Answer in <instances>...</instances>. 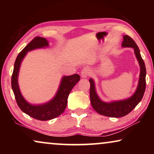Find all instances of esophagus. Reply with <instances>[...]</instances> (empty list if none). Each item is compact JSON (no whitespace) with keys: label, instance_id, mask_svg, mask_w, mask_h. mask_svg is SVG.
<instances>
[{"label":"esophagus","instance_id":"obj_1","mask_svg":"<svg viewBox=\"0 0 154 154\" xmlns=\"http://www.w3.org/2000/svg\"><path fill=\"white\" fill-rule=\"evenodd\" d=\"M91 73L92 71L90 70V68H88V67H85V68H83L81 71V76L82 78H87L91 74Z\"/></svg>","mask_w":154,"mask_h":154}]
</instances>
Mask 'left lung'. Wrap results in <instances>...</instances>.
Wrapping results in <instances>:
<instances>
[{
  "label": "left lung",
  "instance_id": "obj_1",
  "mask_svg": "<svg viewBox=\"0 0 154 154\" xmlns=\"http://www.w3.org/2000/svg\"><path fill=\"white\" fill-rule=\"evenodd\" d=\"M123 47L132 48L134 54L137 59L140 66V75L139 79L138 86L133 95L130 98L124 100L111 102L109 103L104 102L99 97L95 91L94 81L92 79L89 80L90 83V97L92 108L98 113L105 116L120 118L125 116L135 108L144 96L146 89V67L140 54V49L137 45L134 40L129 35H123V41L122 43Z\"/></svg>",
  "mask_w": 154,
  "mask_h": 154
}]
</instances>
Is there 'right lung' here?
Listing matches in <instances>:
<instances>
[{
	"label": "right lung",
	"instance_id": "1",
	"mask_svg": "<svg viewBox=\"0 0 154 154\" xmlns=\"http://www.w3.org/2000/svg\"><path fill=\"white\" fill-rule=\"evenodd\" d=\"M49 45L48 41L45 38L35 37L17 57L14 62L13 73L12 75L11 84L16 102L23 112L29 116L40 121H48L57 117L64 112L67 105V99L69 94L80 80L79 74H73L69 76H64L62 79L60 88L56 95L45 104L40 105H32L24 100L21 94L18 85V74L22 61L27 52L36 48H45Z\"/></svg>",
	"mask_w": 154,
	"mask_h": 154
}]
</instances>
